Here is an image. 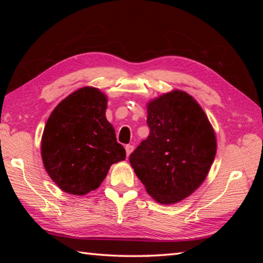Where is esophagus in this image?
Instances as JSON below:
<instances>
[{"mask_svg": "<svg viewBox=\"0 0 263 263\" xmlns=\"http://www.w3.org/2000/svg\"><path fill=\"white\" fill-rule=\"evenodd\" d=\"M125 152H126V156L128 157V156H130V154L133 152V146H132V144H126V146H125Z\"/></svg>", "mask_w": 263, "mask_h": 263, "instance_id": "34e87169", "label": "esophagus"}]
</instances>
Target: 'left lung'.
Returning a JSON list of instances; mask_svg holds the SVG:
<instances>
[{"label": "left lung", "mask_w": 263, "mask_h": 263, "mask_svg": "<svg viewBox=\"0 0 263 263\" xmlns=\"http://www.w3.org/2000/svg\"><path fill=\"white\" fill-rule=\"evenodd\" d=\"M147 113L150 133L130 164L157 202H180L208 175L217 149L214 128L195 99L181 90L153 99Z\"/></svg>", "instance_id": "8db88e82"}]
</instances>
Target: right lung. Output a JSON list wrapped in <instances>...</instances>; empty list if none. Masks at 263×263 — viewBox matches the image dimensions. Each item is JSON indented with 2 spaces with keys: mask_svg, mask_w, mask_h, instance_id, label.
<instances>
[{
  "mask_svg": "<svg viewBox=\"0 0 263 263\" xmlns=\"http://www.w3.org/2000/svg\"><path fill=\"white\" fill-rule=\"evenodd\" d=\"M106 108L105 93L83 87L63 99L48 117L42 138L43 164L66 193L93 191L109 167L125 159V149L116 141Z\"/></svg>",
  "mask_w": 263,
  "mask_h": 263,
  "instance_id": "add662e5",
  "label": "right lung"
}]
</instances>
